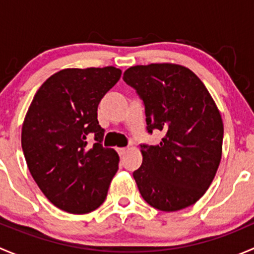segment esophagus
Instances as JSON below:
<instances>
[{
    "instance_id": "1",
    "label": "esophagus",
    "mask_w": 254,
    "mask_h": 254,
    "mask_svg": "<svg viewBox=\"0 0 254 254\" xmlns=\"http://www.w3.org/2000/svg\"><path fill=\"white\" fill-rule=\"evenodd\" d=\"M117 151H118V153H119V156H124V153L127 152V148L119 147V148H117Z\"/></svg>"
}]
</instances>
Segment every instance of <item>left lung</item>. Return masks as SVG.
I'll return each instance as SVG.
<instances>
[{
  "label": "left lung",
  "mask_w": 254,
  "mask_h": 254,
  "mask_svg": "<svg viewBox=\"0 0 254 254\" xmlns=\"http://www.w3.org/2000/svg\"><path fill=\"white\" fill-rule=\"evenodd\" d=\"M123 79L145 107L146 130L163 132L158 145L141 143L134 171L143 200L161 211L193 205L211 184L221 161L224 124L203 82L172 64L132 66Z\"/></svg>",
  "instance_id": "8db88e82"
}]
</instances>
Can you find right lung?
<instances>
[{
    "instance_id": "right-lung-1",
    "label": "right lung",
    "mask_w": 254,
    "mask_h": 254,
    "mask_svg": "<svg viewBox=\"0 0 254 254\" xmlns=\"http://www.w3.org/2000/svg\"><path fill=\"white\" fill-rule=\"evenodd\" d=\"M122 71L66 68L49 77L33 98L22 127L30 175L49 200L71 214H87L106 200L119 156L103 147L97 108Z\"/></svg>"
}]
</instances>
